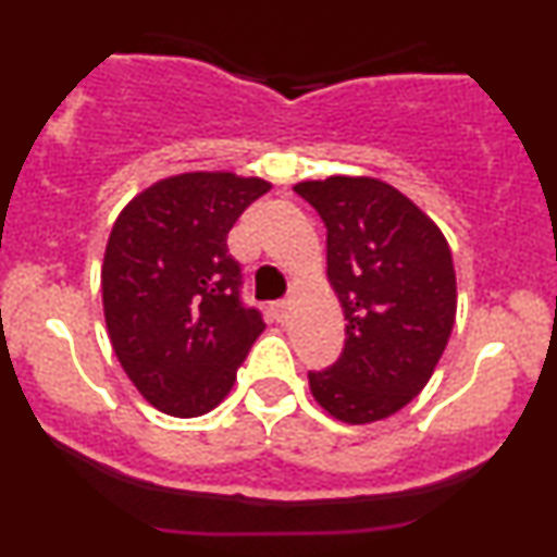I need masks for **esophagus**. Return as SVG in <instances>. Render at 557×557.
<instances>
[{
	"label": "esophagus",
	"instance_id": "34e87169",
	"mask_svg": "<svg viewBox=\"0 0 557 557\" xmlns=\"http://www.w3.org/2000/svg\"><path fill=\"white\" fill-rule=\"evenodd\" d=\"M287 309H290V300H277V304H272V317L277 319V322H285Z\"/></svg>",
	"mask_w": 557,
	"mask_h": 557
}]
</instances>
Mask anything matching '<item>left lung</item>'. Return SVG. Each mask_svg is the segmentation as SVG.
I'll return each instance as SVG.
<instances>
[{"instance_id":"8db88e82","label":"left lung","mask_w":557,"mask_h":557,"mask_svg":"<svg viewBox=\"0 0 557 557\" xmlns=\"http://www.w3.org/2000/svg\"><path fill=\"white\" fill-rule=\"evenodd\" d=\"M296 194L327 227V277L348 322L341 359L309 372L311 393L348 424L393 417L430 382L456 322L445 235L374 177L306 181Z\"/></svg>"}]
</instances>
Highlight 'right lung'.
I'll return each mask as SVG.
<instances>
[{
    "label": "right lung",
    "mask_w": 557,
    "mask_h": 557,
    "mask_svg": "<svg viewBox=\"0 0 557 557\" xmlns=\"http://www.w3.org/2000/svg\"><path fill=\"white\" fill-rule=\"evenodd\" d=\"M270 190L259 177L185 172L133 198L101 267L110 341L125 374L170 417H201L230 393L264 330L240 298L227 233Z\"/></svg>",
    "instance_id": "right-lung-1"
}]
</instances>
